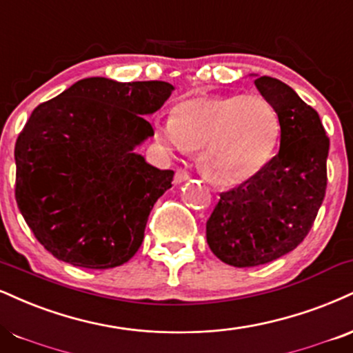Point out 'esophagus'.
<instances>
[{"mask_svg": "<svg viewBox=\"0 0 353 353\" xmlns=\"http://www.w3.org/2000/svg\"><path fill=\"white\" fill-rule=\"evenodd\" d=\"M189 179H190V172L188 171V169H184V168L177 169L176 177H174V182H176V184H181V182H185Z\"/></svg>", "mask_w": 353, "mask_h": 353, "instance_id": "1", "label": "esophagus"}]
</instances>
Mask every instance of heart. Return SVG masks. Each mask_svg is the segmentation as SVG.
<instances>
[{
  "instance_id": "b5f03b06",
  "label": "heart",
  "mask_w": 353,
  "mask_h": 353,
  "mask_svg": "<svg viewBox=\"0 0 353 353\" xmlns=\"http://www.w3.org/2000/svg\"><path fill=\"white\" fill-rule=\"evenodd\" d=\"M163 134L176 148L201 151L203 176L230 188L252 179L273 158L281 118L263 95H201L174 108Z\"/></svg>"
}]
</instances>
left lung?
<instances>
[{
    "mask_svg": "<svg viewBox=\"0 0 353 353\" xmlns=\"http://www.w3.org/2000/svg\"><path fill=\"white\" fill-rule=\"evenodd\" d=\"M254 85L281 118L279 151L252 179L220 194L207 220V243L236 268L290 253L311 230L327 188L329 138L316 110L290 85L258 77Z\"/></svg>",
    "mask_w": 353,
    "mask_h": 353,
    "instance_id": "1",
    "label": "left lung"
}]
</instances>
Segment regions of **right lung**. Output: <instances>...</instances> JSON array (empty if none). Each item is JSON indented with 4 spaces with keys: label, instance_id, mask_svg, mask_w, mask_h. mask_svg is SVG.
<instances>
[{
    "label": "right lung",
    "instance_id": "add662e5",
    "mask_svg": "<svg viewBox=\"0 0 353 353\" xmlns=\"http://www.w3.org/2000/svg\"><path fill=\"white\" fill-rule=\"evenodd\" d=\"M172 90L159 80L92 77L34 108L16 139L14 195L34 236L57 260L107 270L138 252L174 171L133 150L154 134L144 117Z\"/></svg>",
    "mask_w": 353,
    "mask_h": 353
}]
</instances>
